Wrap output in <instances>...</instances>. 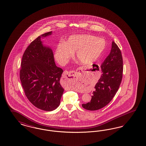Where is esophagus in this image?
Segmentation results:
<instances>
[{"mask_svg":"<svg viewBox=\"0 0 146 146\" xmlns=\"http://www.w3.org/2000/svg\"><path fill=\"white\" fill-rule=\"evenodd\" d=\"M66 73L65 74V75H68V76H65V77L64 78V80H67V79H70V80H72V79H73V78H74L75 77H76V74L75 72V71H71V72H64ZM70 76L71 77L70 78ZM69 77L70 78L69 79L67 77Z\"/></svg>","mask_w":146,"mask_h":146,"instance_id":"1","label":"esophagus"}]
</instances>
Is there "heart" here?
Masks as SVG:
<instances>
[{
    "label": "heart",
    "instance_id": "1",
    "mask_svg": "<svg viewBox=\"0 0 146 146\" xmlns=\"http://www.w3.org/2000/svg\"><path fill=\"white\" fill-rule=\"evenodd\" d=\"M106 48L105 40L90 35L71 36L64 44L57 45L55 58L60 63H66L76 52V57L82 64H88L98 60Z\"/></svg>",
    "mask_w": 146,
    "mask_h": 146
}]
</instances>
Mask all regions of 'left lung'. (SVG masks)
I'll list each match as a JSON object with an SVG mask.
<instances>
[{"mask_svg":"<svg viewBox=\"0 0 146 146\" xmlns=\"http://www.w3.org/2000/svg\"><path fill=\"white\" fill-rule=\"evenodd\" d=\"M102 75L95 86L90 102L83 104L88 110H97L107 106L119 89L123 77V58L117 44L112 42L110 53L103 62Z\"/></svg>","mask_w":146,"mask_h":146,"instance_id":"1","label":"left lung"}]
</instances>
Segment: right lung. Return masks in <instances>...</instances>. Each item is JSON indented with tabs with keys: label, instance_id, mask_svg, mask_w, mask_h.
Masks as SVG:
<instances>
[{
	"label": "right lung",
	"instance_id": "1",
	"mask_svg": "<svg viewBox=\"0 0 146 146\" xmlns=\"http://www.w3.org/2000/svg\"><path fill=\"white\" fill-rule=\"evenodd\" d=\"M51 33H45L41 36L46 37ZM21 65L20 80L29 101L45 111L57 108L64 92L60 83L63 70L56 65L52 50L43 45L40 36L27 46Z\"/></svg>",
	"mask_w": 146,
	"mask_h": 146
}]
</instances>
